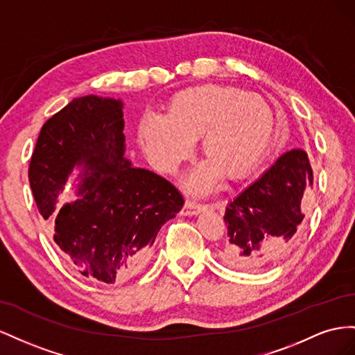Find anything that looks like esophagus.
I'll list each match as a JSON object with an SVG mask.
<instances>
[{"label": "esophagus", "mask_w": 355, "mask_h": 355, "mask_svg": "<svg viewBox=\"0 0 355 355\" xmlns=\"http://www.w3.org/2000/svg\"><path fill=\"white\" fill-rule=\"evenodd\" d=\"M207 207L205 205H200V204H196V202H191V200H187L183 209H181V214L183 216H198L199 212L204 211Z\"/></svg>", "instance_id": "obj_1"}]
</instances>
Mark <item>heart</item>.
Masks as SVG:
<instances>
[{"label": "heart", "instance_id": "b5f03b06", "mask_svg": "<svg viewBox=\"0 0 355 355\" xmlns=\"http://www.w3.org/2000/svg\"><path fill=\"white\" fill-rule=\"evenodd\" d=\"M273 125L269 105L260 96L232 86L205 85L174 96L169 113L147 111L139 138L148 160L162 172H172L200 137L208 159L186 177V186L205 193L227 177L245 174L268 147Z\"/></svg>", "mask_w": 355, "mask_h": 355}]
</instances>
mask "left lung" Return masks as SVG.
<instances>
[{"instance_id":"8db88e82","label":"left lung","mask_w":355,"mask_h":355,"mask_svg":"<svg viewBox=\"0 0 355 355\" xmlns=\"http://www.w3.org/2000/svg\"><path fill=\"white\" fill-rule=\"evenodd\" d=\"M313 181L305 150L282 155L257 181L230 200L227 239L220 259L241 270H263L284 259L302 236V202Z\"/></svg>"}]
</instances>
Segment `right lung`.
<instances>
[{
    "label": "right lung",
    "instance_id": "1",
    "mask_svg": "<svg viewBox=\"0 0 355 355\" xmlns=\"http://www.w3.org/2000/svg\"><path fill=\"white\" fill-rule=\"evenodd\" d=\"M123 103L76 98L43 125L29 162V184L53 239L83 277L125 281L146 265L150 247L184 200L168 180L125 157ZM77 167L78 198L55 208Z\"/></svg>",
    "mask_w": 355,
    "mask_h": 355
}]
</instances>
